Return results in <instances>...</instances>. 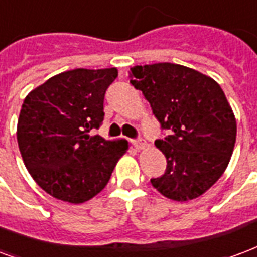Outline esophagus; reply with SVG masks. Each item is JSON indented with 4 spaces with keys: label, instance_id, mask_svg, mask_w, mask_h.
Instances as JSON below:
<instances>
[{
    "label": "esophagus",
    "instance_id": "obj_1",
    "mask_svg": "<svg viewBox=\"0 0 257 257\" xmlns=\"http://www.w3.org/2000/svg\"><path fill=\"white\" fill-rule=\"evenodd\" d=\"M133 145H134V146H136V149H138V150H142L146 148V142H145V140H142V138L133 141Z\"/></svg>",
    "mask_w": 257,
    "mask_h": 257
}]
</instances>
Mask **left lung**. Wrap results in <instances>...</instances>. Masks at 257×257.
<instances>
[{
    "label": "left lung",
    "instance_id": "1",
    "mask_svg": "<svg viewBox=\"0 0 257 257\" xmlns=\"http://www.w3.org/2000/svg\"><path fill=\"white\" fill-rule=\"evenodd\" d=\"M128 77L171 133L154 142L167 169L150 179L152 186L176 202L203 195L222 176L236 144V117L222 88L200 71L169 62L131 67Z\"/></svg>",
    "mask_w": 257,
    "mask_h": 257
}]
</instances>
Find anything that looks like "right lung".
I'll use <instances>...</instances> for the list:
<instances>
[{
    "mask_svg": "<svg viewBox=\"0 0 257 257\" xmlns=\"http://www.w3.org/2000/svg\"><path fill=\"white\" fill-rule=\"evenodd\" d=\"M117 77L111 69H74L31 90L21 105L17 142L38 186L69 203H84L107 186L126 140L89 136L104 119V94Z\"/></svg>",
    "mask_w": 257,
    "mask_h": 257,
    "instance_id": "1",
    "label": "right lung"
}]
</instances>
